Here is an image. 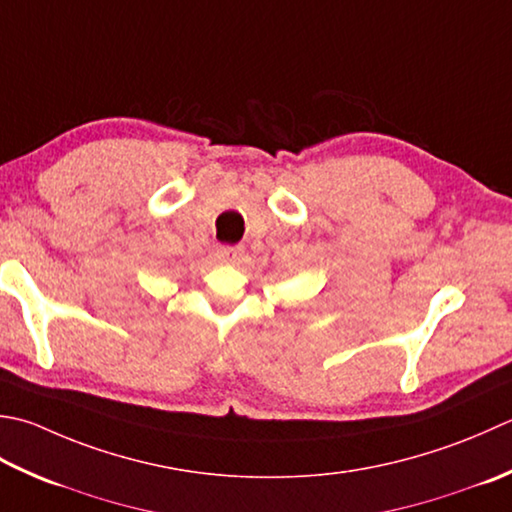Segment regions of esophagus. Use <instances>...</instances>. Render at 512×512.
I'll list each match as a JSON object with an SVG mask.
<instances>
[{"label": "esophagus", "instance_id": "34e87169", "mask_svg": "<svg viewBox=\"0 0 512 512\" xmlns=\"http://www.w3.org/2000/svg\"><path fill=\"white\" fill-rule=\"evenodd\" d=\"M217 255H219V259H222V262L235 264V262H239V259H242L244 248L242 246H219Z\"/></svg>", "mask_w": 512, "mask_h": 512}]
</instances>
